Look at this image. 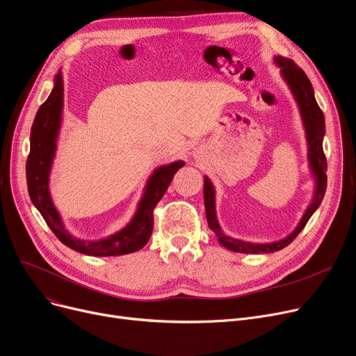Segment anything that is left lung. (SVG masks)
I'll return each instance as SVG.
<instances>
[{"label":"left lung","mask_w":356,"mask_h":356,"mask_svg":"<svg viewBox=\"0 0 356 356\" xmlns=\"http://www.w3.org/2000/svg\"><path fill=\"white\" fill-rule=\"evenodd\" d=\"M275 64L281 68L282 79L288 84L293 99H296L298 104V111L301 115V120L305 131L307 147H308V152H307L308 167H310V172L314 177V193H313L312 202L307 207L298 225L289 236L273 243H250V241L229 237L224 233L218 222V218H216L215 188L212 181L209 180V177L205 176L204 199H205V212H207L208 225L213 231L216 238H218L222 247L237 253L264 254V253H273L277 250H282L284 247L291 244L293 238L301 233L308 220L312 218V215L320 207L327 188V176H326L327 161L323 152V138H324V134H326V125H324V115L316 102L313 86L310 80H308L305 72L301 68H298L293 60L284 56H275Z\"/></svg>","instance_id":"1"}]
</instances>
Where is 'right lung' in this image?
<instances>
[{
	"instance_id": "obj_1",
	"label": "right lung",
	"mask_w": 356,
	"mask_h": 356,
	"mask_svg": "<svg viewBox=\"0 0 356 356\" xmlns=\"http://www.w3.org/2000/svg\"><path fill=\"white\" fill-rule=\"evenodd\" d=\"M54 83L49 97L39 107L30 132V154L26 163L30 199L58 240L75 252L87 256H120L141 250L152 233V211L164 196L177 170L184 165V161H173L154 170L147 180L132 220L118 233L95 241L76 238L65 228L49 192V176L64 109V79L60 70L55 75Z\"/></svg>"
}]
</instances>
